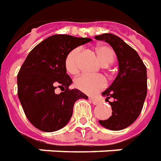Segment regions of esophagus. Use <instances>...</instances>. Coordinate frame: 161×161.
Here are the masks:
<instances>
[{"mask_svg": "<svg viewBox=\"0 0 161 161\" xmlns=\"http://www.w3.org/2000/svg\"><path fill=\"white\" fill-rule=\"evenodd\" d=\"M89 99H90V101L92 102L93 105H98V103H99V101H98V99H97V98H89Z\"/></svg>", "mask_w": 161, "mask_h": 161, "instance_id": "1", "label": "esophagus"}]
</instances>
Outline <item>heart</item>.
I'll list each match as a JSON object with an SVG mask.
<instances>
[{"instance_id":"1","label":"heart","mask_w":161,"mask_h":161,"mask_svg":"<svg viewBox=\"0 0 161 161\" xmlns=\"http://www.w3.org/2000/svg\"><path fill=\"white\" fill-rule=\"evenodd\" d=\"M95 51L103 65L106 66L114 62L116 54L111 46L106 44H100L95 48ZM80 53V48H75L67 55L65 68L69 74L75 75L79 71ZM75 86L81 92L87 94H93L105 87V80L102 76L81 75L75 80Z\"/></svg>"}]
</instances>
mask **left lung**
<instances>
[{"instance_id":"1","label":"left lung","mask_w":161,"mask_h":161,"mask_svg":"<svg viewBox=\"0 0 161 161\" xmlns=\"http://www.w3.org/2000/svg\"><path fill=\"white\" fill-rule=\"evenodd\" d=\"M97 40H104L111 45L118 56L119 71L114 81L102 95L106 97L112 115L106 120H99L103 127L121 130L136 120L142 110L147 90V68L133 48L120 37L111 33L95 36Z\"/></svg>"}]
</instances>
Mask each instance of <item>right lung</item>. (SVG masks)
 I'll return each instance as SVG.
<instances>
[{"label": "right lung", "mask_w": 161, "mask_h": 161, "mask_svg": "<svg viewBox=\"0 0 161 161\" xmlns=\"http://www.w3.org/2000/svg\"><path fill=\"white\" fill-rule=\"evenodd\" d=\"M92 40L57 34L47 37L28 54L18 75V97L26 118L34 127L53 132L66 125L76 100L88 97L78 89H69L65 59L76 47ZM60 88L62 92L55 93Z\"/></svg>", "instance_id": "add662e5"}]
</instances>
